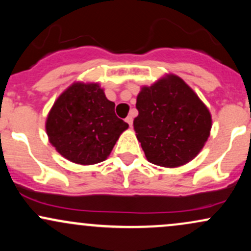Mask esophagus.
Here are the masks:
<instances>
[{
    "instance_id": "34e87169",
    "label": "esophagus",
    "mask_w": 251,
    "mask_h": 251,
    "mask_svg": "<svg viewBox=\"0 0 251 251\" xmlns=\"http://www.w3.org/2000/svg\"><path fill=\"white\" fill-rule=\"evenodd\" d=\"M126 123H127L128 124V125L129 126H131V127H132V124H133V118H132L131 116H128L127 118H126Z\"/></svg>"
}]
</instances>
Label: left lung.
<instances>
[{"instance_id":"left-lung-1","label":"left lung","mask_w":251,"mask_h":251,"mask_svg":"<svg viewBox=\"0 0 251 251\" xmlns=\"http://www.w3.org/2000/svg\"><path fill=\"white\" fill-rule=\"evenodd\" d=\"M135 107V135L150 163L178 168L194 159L208 140L212 125L208 107L175 74L142 87Z\"/></svg>"}]
</instances>
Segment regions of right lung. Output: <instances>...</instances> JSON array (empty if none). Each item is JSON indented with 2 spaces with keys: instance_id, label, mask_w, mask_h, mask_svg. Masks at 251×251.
Here are the masks:
<instances>
[{
  "instance_id": "right-lung-1",
  "label": "right lung",
  "mask_w": 251,
  "mask_h": 251,
  "mask_svg": "<svg viewBox=\"0 0 251 251\" xmlns=\"http://www.w3.org/2000/svg\"><path fill=\"white\" fill-rule=\"evenodd\" d=\"M114 102L97 82H74L54 102L46 120L50 143L62 157L80 165L103 162L127 129Z\"/></svg>"
}]
</instances>
